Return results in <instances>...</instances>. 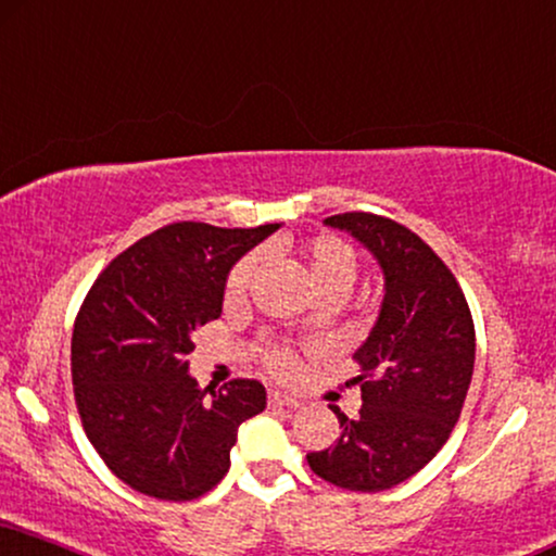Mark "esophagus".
<instances>
[{"mask_svg": "<svg viewBox=\"0 0 556 556\" xmlns=\"http://www.w3.org/2000/svg\"><path fill=\"white\" fill-rule=\"evenodd\" d=\"M268 401L273 406H288V408H301V401L295 399V395H288V393H280V391H270Z\"/></svg>", "mask_w": 556, "mask_h": 556, "instance_id": "34e87169", "label": "esophagus"}]
</instances>
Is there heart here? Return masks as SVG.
Instances as JSON below:
<instances>
[{
  "mask_svg": "<svg viewBox=\"0 0 556 556\" xmlns=\"http://www.w3.org/2000/svg\"><path fill=\"white\" fill-rule=\"evenodd\" d=\"M301 261H304V270L308 283H312L316 295L324 293H337L348 295L357 280V255L355 250L350 248L348 242L340 240L334 235H319L312 237L301 244ZM263 257L257 252L242 257L240 263L235 265L232 273L227 278V299H240L248 291L252 278L261 270ZM265 365L273 375H280V378H288L299 370V359L293 357L291 350L286 348H270L265 352Z\"/></svg>",
  "mask_w": 556,
  "mask_h": 556,
  "instance_id": "obj_1",
  "label": "heart"
}]
</instances>
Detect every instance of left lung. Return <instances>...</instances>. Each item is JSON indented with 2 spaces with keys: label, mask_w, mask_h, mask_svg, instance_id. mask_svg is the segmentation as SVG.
Listing matches in <instances>:
<instances>
[{
  "label": "left lung",
  "mask_w": 556,
  "mask_h": 556,
  "mask_svg": "<svg viewBox=\"0 0 556 556\" xmlns=\"http://www.w3.org/2000/svg\"><path fill=\"white\" fill-rule=\"evenodd\" d=\"M383 270V304L352 357L363 391L357 419L340 408L342 434L308 452V467L331 485L378 493L434 459L463 414L475 367V324L463 288L442 257L399 222L367 212L334 214Z\"/></svg>",
  "instance_id": "1"
}]
</instances>
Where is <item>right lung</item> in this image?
Returning a JSON list of instances; mask_svg holds the SVG:
<instances>
[{"label":"right lung","mask_w":556,"mask_h":556,"mask_svg":"<svg viewBox=\"0 0 556 556\" xmlns=\"http://www.w3.org/2000/svg\"><path fill=\"white\" fill-rule=\"evenodd\" d=\"M280 225L176 222L137 240L86 293L71 375L86 437L137 493L193 501L229 470L237 429L265 408L257 380L201 391L193 331L219 319L232 265Z\"/></svg>","instance_id":"add662e5"}]
</instances>
